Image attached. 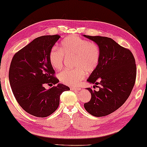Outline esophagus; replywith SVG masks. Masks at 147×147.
<instances>
[{
  "instance_id": "34e87169",
  "label": "esophagus",
  "mask_w": 147,
  "mask_h": 147,
  "mask_svg": "<svg viewBox=\"0 0 147 147\" xmlns=\"http://www.w3.org/2000/svg\"><path fill=\"white\" fill-rule=\"evenodd\" d=\"M71 90H74V91H79L81 90V88L80 87H71Z\"/></svg>"
}]
</instances>
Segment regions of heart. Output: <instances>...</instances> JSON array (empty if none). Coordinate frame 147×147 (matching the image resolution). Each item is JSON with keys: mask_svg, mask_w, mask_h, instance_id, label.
<instances>
[{"mask_svg": "<svg viewBox=\"0 0 147 147\" xmlns=\"http://www.w3.org/2000/svg\"><path fill=\"white\" fill-rule=\"evenodd\" d=\"M59 48L60 51L53 48L48 55L49 61L55 69L59 70L62 67L64 56L75 58L74 67L76 69L64 70L59 75L60 82L65 85H78L84 78L85 72L87 74L91 73L98 67L100 50L96 43L71 35L62 40Z\"/></svg>", "mask_w": 147, "mask_h": 147, "instance_id": "1", "label": "heart"}]
</instances>
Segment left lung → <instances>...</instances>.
Masks as SVG:
<instances>
[{"instance_id":"obj_1","label":"left lung","mask_w":147,"mask_h":147,"mask_svg":"<svg viewBox=\"0 0 147 147\" xmlns=\"http://www.w3.org/2000/svg\"><path fill=\"white\" fill-rule=\"evenodd\" d=\"M83 36L96 42L99 48L98 67L87 81L96 87L100 86L98 91L86 88L91 94V99L85 103L84 108L93 116H106L119 109L130 96L136 76L135 60L130 50L111 38Z\"/></svg>"}]
</instances>
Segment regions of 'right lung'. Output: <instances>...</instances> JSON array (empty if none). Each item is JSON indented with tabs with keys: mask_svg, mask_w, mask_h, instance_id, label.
<instances>
[{
	"mask_svg": "<svg viewBox=\"0 0 147 147\" xmlns=\"http://www.w3.org/2000/svg\"><path fill=\"white\" fill-rule=\"evenodd\" d=\"M60 37H37L14 55L11 63L9 79L14 96L26 112L37 117H47L55 111L60 95L70 90L54 77L48 59L49 52ZM45 84L57 85L47 90Z\"/></svg>",
	"mask_w": 147,
	"mask_h": 147,
	"instance_id": "1",
	"label": "right lung"
}]
</instances>
